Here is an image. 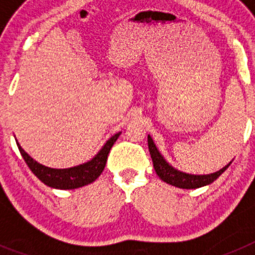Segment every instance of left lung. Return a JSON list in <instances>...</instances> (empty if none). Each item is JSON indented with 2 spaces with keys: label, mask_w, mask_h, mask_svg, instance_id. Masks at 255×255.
<instances>
[{
  "label": "left lung",
  "mask_w": 255,
  "mask_h": 255,
  "mask_svg": "<svg viewBox=\"0 0 255 255\" xmlns=\"http://www.w3.org/2000/svg\"><path fill=\"white\" fill-rule=\"evenodd\" d=\"M148 148H149L150 157H152L153 161V167H154L155 172L163 180L164 182H167L170 185L176 186V188L181 189H197L200 186L208 185L211 182L215 181L221 173H224V171L226 170L230 166V162L227 166H225L222 170L217 171L215 173H211V175H189V173L180 172V171L175 170L173 167H171L167 162L164 161L163 157L161 155V153L158 152V149L155 148L154 143H153L152 138L148 135Z\"/></svg>",
  "instance_id": "1"
}]
</instances>
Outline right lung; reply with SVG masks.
<instances>
[{"label": "right lung", "instance_id": "right-lung-1", "mask_svg": "<svg viewBox=\"0 0 255 255\" xmlns=\"http://www.w3.org/2000/svg\"><path fill=\"white\" fill-rule=\"evenodd\" d=\"M119 136H120V132H117V134H115L114 136L108 139L107 143L105 144V147L100 150V153L92 161L80 164V166H76V167L62 168V170L49 168L43 166V164L38 163L37 161L31 158L28 153L24 152V149L20 147L19 143H17V147H19L22 158L28 164V167L30 168L31 172L34 173L40 181L44 182L46 185L51 186V188L66 190V189H76L88 185V184L93 182L97 177L100 176L103 168H105L106 162H107L108 153H110L112 145H114Z\"/></svg>", "mask_w": 255, "mask_h": 255}]
</instances>
